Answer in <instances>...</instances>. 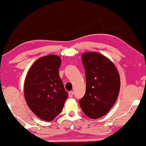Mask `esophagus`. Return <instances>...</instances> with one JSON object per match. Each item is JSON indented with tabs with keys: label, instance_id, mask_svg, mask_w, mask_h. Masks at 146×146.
I'll use <instances>...</instances> for the list:
<instances>
[{
	"label": "esophagus",
	"instance_id": "1",
	"mask_svg": "<svg viewBox=\"0 0 146 146\" xmlns=\"http://www.w3.org/2000/svg\"><path fill=\"white\" fill-rule=\"evenodd\" d=\"M73 94H74V92L71 91V92H70L69 93H68V96H69L70 98H72L73 96Z\"/></svg>",
	"mask_w": 146,
	"mask_h": 146
}]
</instances>
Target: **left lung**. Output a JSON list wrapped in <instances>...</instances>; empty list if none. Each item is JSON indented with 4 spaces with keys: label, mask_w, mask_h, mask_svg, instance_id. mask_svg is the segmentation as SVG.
Listing matches in <instances>:
<instances>
[{
    "label": "left lung",
    "mask_w": 146,
    "mask_h": 146,
    "mask_svg": "<svg viewBox=\"0 0 146 146\" xmlns=\"http://www.w3.org/2000/svg\"><path fill=\"white\" fill-rule=\"evenodd\" d=\"M81 59L86 92L79 104L87 117L97 119L107 113L117 100L120 89L119 74L114 63L100 53H83Z\"/></svg>",
    "instance_id": "left-lung-1"
}]
</instances>
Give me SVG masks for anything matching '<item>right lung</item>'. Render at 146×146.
<instances>
[{
  "mask_svg": "<svg viewBox=\"0 0 146 146\" xmlns=\"http://www.w3.org/2000/svg\"><path fill=\"white\" fill-rule=\"evenodd\" d=\"M59 56L40 57L29 69L24 84V95L29 109L42 120L52 121L63 110L68 98L59 74Z\"/></svg>",
  "mask_w": 146,
  "mask_h": 146,
  "instance_id": "obj_1",
  "label": "right lung"
}]
</instances>
